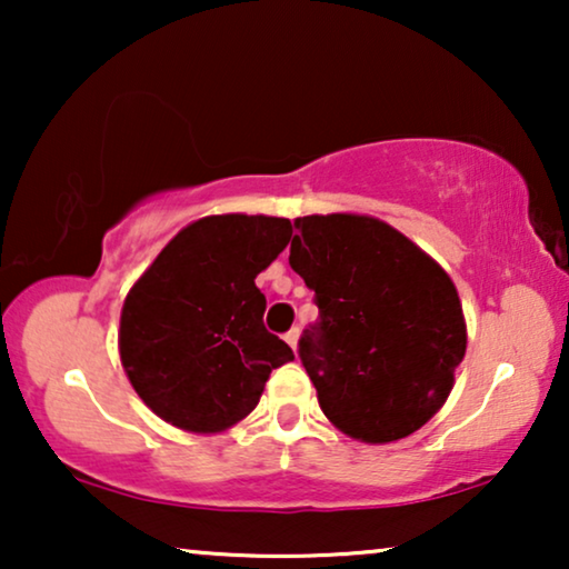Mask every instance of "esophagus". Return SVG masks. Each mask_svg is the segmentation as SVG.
<instances>
[{
	"label": "esophagus",
	"mask_w": 569,
	"mask_h": 569,
	"mask_svg": "<svg viewBox=\"0 0 569 569\" xmlns=\"http://www.w3.org/2000/svg\"><path fill=\"white\" fill-rule=\"evenodd\" d=\"M298 339H300V329H290L284 333V341L290 345L292 349H298Z\"/></svg>",
	"instance_id": "34e87169"
}]
</instances>
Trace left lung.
I'll return each mask as SVG.
<instances>
[{
  "mask_svg": "<svg viewBox=\"0 0 569 569\" xmlns=\"http://www.w3.org/2000/svg\"><path fill=\"white\" fill-rule=\"evenodd\" d=\"M290 267L318 306L298 341L323 415L362 442L419 430L466 355L450 277L391 224L360 214L298 217Z\"/></svg>",
  "mask_w": 569,
  "mask_h": 569,
  "instance_id": "left-lung-1",
  "label": "left lung"
}]
</instances>
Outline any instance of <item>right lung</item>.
Here are the masks:
<instances>
[{
	"instance_id": "1",
	"label": "right lung",
	"mask_w": 569,
	"mask_h": 569,
	"mask_svg": "<svg viewBox=\"0 0 569 569\" xmlns=\"http://www.w3.org/2000/svg\"><path fill=\"white\" fill-rule=\"evenodd\" d=\"M290 238L284 217H204L131 287L121 365L154 415L189 432L228 430L256 409L269 372L295 360L263 326L267 298L256 287Z\"/></svg>"
}]
</instances>
